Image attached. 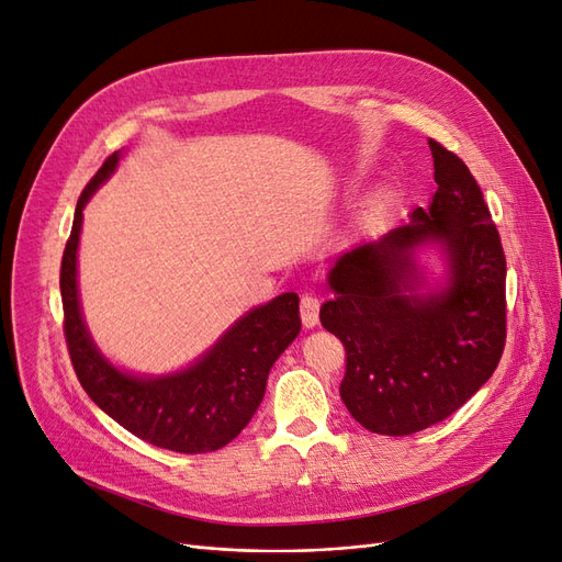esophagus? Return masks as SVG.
Here are the masks:
<instances>
[{
    "mask_svg": "<svg viewBox=\"0 0 562 562\" xmlns=\"http://www.w3.org/2000/svg\"><path fill=\"white\" fill-rule=\"evenodd\" d=\"M318 310H321V300L314 293H304L300 297V318L304 328H314L318 323Z\"/></svg>",
    "mask_w": 562,
    "mask_h": 562,
    "instance_id": "34e87169",
    "label": "esophagus"
}]
</instances>
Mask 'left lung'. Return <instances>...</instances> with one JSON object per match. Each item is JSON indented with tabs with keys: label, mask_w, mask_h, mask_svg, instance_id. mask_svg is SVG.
<instances>
[{
	"label": "left lung",
	"mask_w": 562,
	"mask_h": 562,
	"mask_svg": "<svg viewBox=\"0 0 562 562\" xmlns=\"http://www.w3.org/2000/svg\"><path fill=\"white\" fill-rule=\"evenodd\" d=\"M438 190L411 223L339 255L321 323L347 351L339 396L372 434L411 436L459 411L506 342V258L479 182L429 140ZM436 243L449 279L424 285L414 250Z\"/></svg>",
	"instance_id": "left-lung-1"
}]
</instances>
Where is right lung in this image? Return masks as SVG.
I'll return each mask as SVG.
<instances>
[{
	"label": "right lung",
	"mask_w": 562,
	"mask_h": 562,
	"mask_svg": "<svg viewBox=\"0 0 562 562\" xmlns=\"http://www.w3.org/2000/svg\"><path fill=\"white\" fill-rule=\"evenodd\" d=\"M105 159L77 201L70 239L60 262L65 342L72 368L91 401L126 431L147 443L184 454L225 448L262 403L271 366L300 333V297L283 293L250 310L201 359L176 375L138 378L114 368L83 326L77 291L81 211L116 168Z\"/></svg>",
	"instance_id": "obj_1"
}]
</instances>
